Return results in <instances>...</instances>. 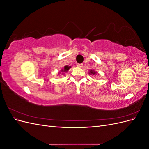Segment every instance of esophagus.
I'll return each instance as SVG.
<instances>
[{"instance_id":"1","label":"esophagus","mask_w":149,"mask_h":149,"mask_svg":"<svg viewBox=\"0 0 149 149\" xmlns=\"http://www.w3.org/2000/svg\"><path fill=\"white\" fill-rule=\"evenodd\" d=\"M77 66L78 67H79V68H82L83 66V65L82 63H77Z\"/></svg>"}]
</instances>
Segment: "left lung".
<instances>
[{"instance_id":"1","label":"left lung","mask_w":149,"mask_h":149,"mask_svg":"<svg viewBox=\"0 0 149 149\" xmlns=\"http://www.w3.org/2000/svg\"><path fill=\"white\" fill-rule=\"evenodd\" d=\"M89 73H90V74H96V72L94 71H93V70H91V71H90V72H89Z\"/></svg>"}]
</instances>
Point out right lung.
Listing matches in <instances>:
<instances>
[{
	"mask_svg": "<svg viewBox=\"0 0 149 149\" xmlns=\"http://www.w3.org/2000/svg\"><path fill=\"white\" fill-rule=\"evenodd\" d=\"M70 68H71L70 66H66L64 67V69L61 70V72H67V71H68Z\"/></svg>",
	"mask_w": 149,
	"mask_h": 149,
	"instance_id": "right-lung-1",
	"label": "right lung"
}]
</instances>
